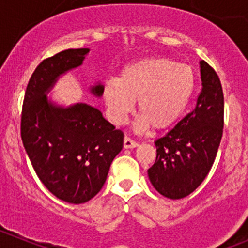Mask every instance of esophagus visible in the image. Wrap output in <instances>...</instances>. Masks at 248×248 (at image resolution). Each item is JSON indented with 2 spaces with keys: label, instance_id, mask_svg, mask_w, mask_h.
<instances>
[{
  "label": "esophagus",
  "instance_id": "esophagus-1",
  "mask_svg": "<svg viewBox=\"0 0 248 248\" xmlns=\"http://www.w3.org/2000/svg\"><path fill=\"white\" fill-rule=\"evenodd\" d=\"M138 146V143H136L134 140H132L131 138H128V137H124V149H133V148H137Z\"/></svg>",
  "mask_w": 248,
  "mask_h": 248
}]
</instances>
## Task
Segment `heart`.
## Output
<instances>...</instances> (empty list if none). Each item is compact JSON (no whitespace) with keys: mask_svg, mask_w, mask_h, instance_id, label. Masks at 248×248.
<instances>
[{"mask_svg":"<svg viewBox=\"0 0 248 248\" xmlns=\"http://www.w3.org/2000/svg\"><path fill=\"white\" fill-rule=\"evenodd\" d=\"M196 76L193 68L163 57L143 58L120 71L119 78L107 81L103 98L109 117L119 124L131 114L137 100L140 112L137 131L151 126L167 129L179 121L193 98Z\"/></svg>","mask_w":248,"mask_h":248,"instance_id":"heart-1","label":"heart"}]
</instances>
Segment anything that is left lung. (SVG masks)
Masks as SVG:
<instances>
[{
    "instance_id": "8db88e82",
    "label": "left lung",
    "mask_w": 248,
    "mask_h": 248,
    "mask_svg": "<svg viewBox=\"0 0 248 248\" xmlns=\"http://www.w3.org/2000/svg\"><path fill=\"white\" fill-rule=\"evenodd\" d=\"M201 90L196 107L165 137L155 141L156 160L148 170L154 188L178 200L193 193L215 162L223 134L224 97L216 71L200 62Z\"/></svg>"
}]
</instances>
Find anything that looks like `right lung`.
I'll return each instance as SVG.
<instances>
[{"instance_id":"add662e5","label":"right lung","mask_w":248,"mask_h":248,"mask_svg":"<svg viewBox=\"0 0 248 248\" xmlns=\"http://www.w3.org/2000/svg\"><path fill=\"white\" fill-rule=\"evenodd\" d=\"M88 53L90 48L65 49L43 60L29 81L21 114V139L36 174L53 195L74 205L99 193L124 146V133L99 109L48 98L58 80L82 65ZM103 88L98 81L91 94L100 98Z\"/></svg>"}]
</instances>
